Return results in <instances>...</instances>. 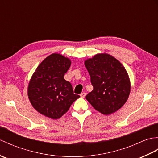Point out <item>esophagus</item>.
Instances as JSON below:
<instances>
[{
    "mask_svg": "<svg viewBox=\"0 0 158 158\" xmlns=\"http://www.w3.org/2000/svg\"><path fill=\"white\" fill-rule=\"evenodd\" d=\"M85 95H86V93L85 92H83V93L81 94H80V96H81V98H85Z\"/></svg>",
    "mask_w": 158,
    "mask_h": 158,
    "instance_id": "34e87169",
    "label": "esophagus"
}]
</instances>
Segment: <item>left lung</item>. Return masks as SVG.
Returning <instances> with one entry per match:
<instances>
[{"instance_id": "obj_1", "label": "left lung", "mask_w": 158, "mask_h": 158, "mask_svg": "<svg viewBox=\"0 0 158 158\" xmlns=\"http://www.w3.org/2000/svg\"><path fill=\"white\" fill-rule=\"evenodd\" d=\"M93 90L85 98L96 110L108 115L122 108L128 98L131 84L122 64L106 53L85 60Z\"/></svg>"}]
</instances>
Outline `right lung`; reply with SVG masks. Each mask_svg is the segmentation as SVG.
<instances>
[{
	"label": "right lung",
	"instance_id": "right-lung-1",
	"mask_svg": "<svg viewBox=\"0 0 158 158\" xmlns=\"http://www.w3.org/2000/svg\"><path fill=\"white\" fill-rule=\"evenodd\" d=\"M70 64L69 58L54 53L43 60L33 73L28 96L33 108L41 115L58 119L80 97L73 93L70 83L64 78Z\"/></svg>",
	"mask_w": 158,
	"mask_h": 158
}]
</instances>
